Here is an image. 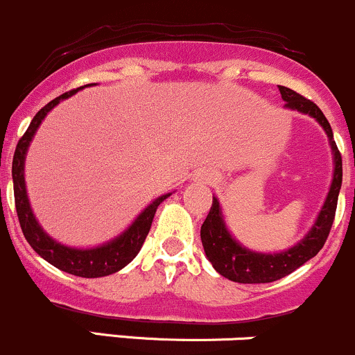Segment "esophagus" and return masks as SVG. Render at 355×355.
<instances>
[{"label":"esophagus","mask_w":355,"mask_h":355,"mask_svg":"<svg viewBox=\"0 0 355 355\" xmlns=\"http://www.w3.org/2000/svg\"><path fill=\"white\" fill-rule=\"evenodd\" d=\"M204 180H207V182H211L212 180V175H207V173H204Z\"/></svg>","instance_id":"34e87169"}]
</instances>
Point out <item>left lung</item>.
<instances>
[{
	"label": "left lung",
	"mask_w": 355,
	"mask_h": 355,
	"mask_svg": "<svg viewBox=\"0 0 355 355\" xmlns=\"http://www.w3.org/2000/svg\"><path fill=\"white\" fill-rule=\"evenodd\" d=\"M279 92H281L287 109L309 114L325 129L328 137H330V144L335 156L334 182H331L330 192H328L325 204H323L322 211H320L318 219H316L311 231L306 234L304 240H301L293 248L286 250L282 253H274V255L250 252V250L238 245L231 238L230 231L226 230L218 199L212 197L211 211H209L206 221L200 227V240H202L204 252H206L212 267L223 277L240 282V284H266V282H274L277 279L286 277L287 274H291V272L303 266L304 262H308L309 259H313L323 248L328 234H330L331 225H334L335 219V211H337L338 192H340L342 187V156L334 141L330 122L327 121V117L318 109L316 103L304 98L303 95L296 93L294 89L279 87Z\"/></svg>",
	"instance_id": "8db88e82"
}]
</instances>
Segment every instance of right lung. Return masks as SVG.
I'll use <instances>...</instances> for the list:
<instances>
[{"mask_svg":"<svg viewBox=\"0 0 355 355\" xmlns=\"http://www.w3.org/2000/svg\"><path fill=\"white\" fill-rule=\"evenodd\" d=\"M81 88L83 87L62 93V95H59L58 98H54L52 102L47 103L46 107H42V109L37 112L35 117L30 122L28 129L25 130V134L20 137V141H18L17 149H15L11 175H13L15 207H17L18 221H20L25 240L28 241L30 246H32L44 260H47L52 266L58 267L59 270L78 275V277L92 279L103 277V275H110L114 274V272L121 270V268L128 266L130 260L139 253L141 246H143L144 240H146L149 233V227H151L156 209H158L159 204H162L170 193L158 197L155 202L149 204V206L141 212L139 218L129 226L128 231H124L121 236L115 238L114 241H110V243L103 246H96V248L88 250L69 248V246L58 243V241H54L51 236H47V234L44 233V230L39 226L37 219L33 218V212L28 204L27 190H25V155H27L28 144L30 141H32L33 134H35L40 122L44 121L47 112L54 109L61 100L74 95V93Z\"/></svg>","mask_w":355,"mask_h":355,"instance_id":"1","label":"right lung"}]
</instances>
